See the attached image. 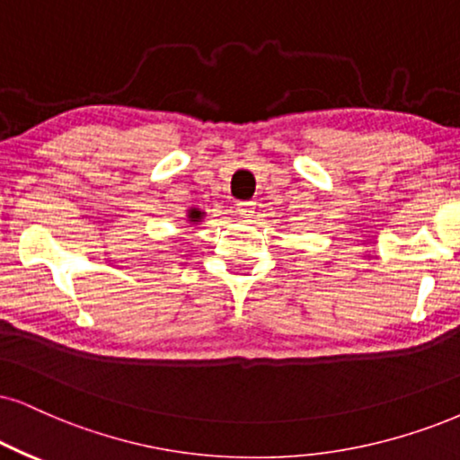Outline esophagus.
Masks as SVG:
<instances>
[{
    "instance_id": "esophagus-1",
    "label": "esophagus",
    "mask_w": 460,
    "mask_h": 460,
    "mask_svg": "<svg viewBox=\"0 0 460 460\" xmlns=\"http://www.w3.org/2000/svg\"><path fill=\"white\" fill-rule=\"evenodd\" d=\"M235 210L242 218H252L254 212H257V203H254V201H240V203H237Z\"/></svg>"
}]
</instances>
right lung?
<instances>
[{"instance_id":"right-lung-1","label":"right lung","mask_w":460,"mask_h":460,"mask_svg":"<svg viewBox=\"0 0 460 460\" xmlns=\"http://www.w3.org/2000/svg\"><path fill=\"white\" fill-rule=\"evenodd\" d=\"M203 217H206V212H201L199 208H190V210L187 212V220L190 225H199Z\"/></svg>"}]
</instances>
